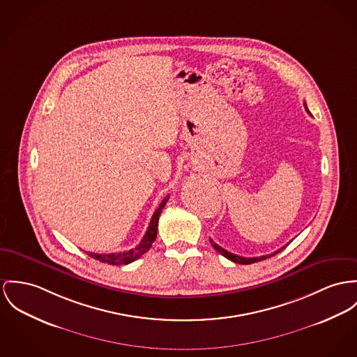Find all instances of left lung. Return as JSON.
I'll return each mask as SVG.
<instances>
[{
  "label": "left lung",
  "mask_w": 357,
  "mask_h": 357,
  "mask_svg": "<svg viewBox=\"0 0 357 357\" xmlns=\"http://www.w3.org/2000/svg\"><path fill=\"white\" fill-rule=\"evenodd\" d=\"M304 106H305V103H304ZM305 111L310 114V111L307 109V106H305ZM211 241V243H212V246L215 247V250H218L220 254L222 255V257H225V258H228L229 261H232V262H235V264H242V265H250V264H254V262H259V261H264V259H266V258H271V257H273L275 254H278L280 251H282L285 246L281 247V248H278V250H275V252H272V254H268V255H261V257H252V258H246V257H239V255H236V254H232V252H229V251H227V250H224L222 247H220L219 245H216L212 239H209Z\"/></svg>",
  "instance_id": "1"
}]
</instances>
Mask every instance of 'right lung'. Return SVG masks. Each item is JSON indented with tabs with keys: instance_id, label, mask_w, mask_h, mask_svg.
I'll return each instance as SVG.
<instances>
[{
	"instance_id": "1",
	"label": "right lung",
	"mask_w": 357,
	"mask_h": 357,
	"mask_svg": "<svg viewBox=\"0 0 357 357\" xmlns=\"http://www.w3.org/2000/svg\"><path fill=\"white\" fill-rule=\"evenodd\" d=\"M169 195H167L163 198V201L160 202L159 208L155 211L151 222L148 225V229L142 238V241L138 243V246L135 248H130V250H126V251H119V252H111V254H95V252H86L88 255H91L93 259H98L100 262H105V264H110V265H128V264H132L133 261L138 259L141 255H144L151 247L152 243L155 242L156 239V235H158V224H159V218H160V213L163 211V208L168 201Z\"/></svg>"
}]
</instances>
